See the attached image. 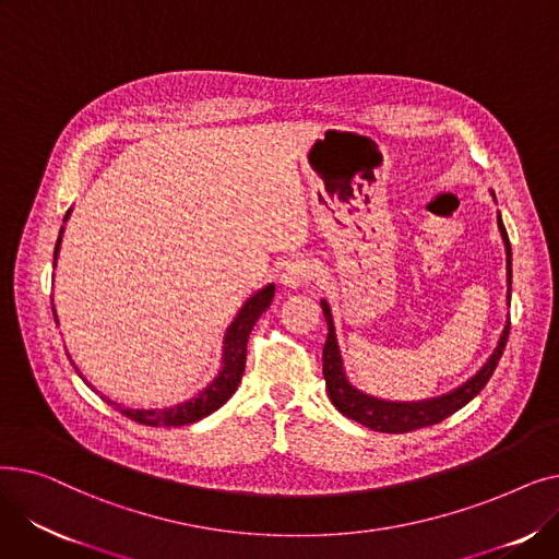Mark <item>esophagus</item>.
<instances>
[{
	"label": "esophagus",
	"instance_id": "esophagus-1",
	"mask_svg": "<svg viewBox=\"0 0 559 559\" xmlns=\"http://www.w3.org/2000/svg\"><path fill=\"white\" fill-rule=\"evenodd\" d=\"M312 278H314V267L308 258H295V260H287L283 264L281 283L285 287H299L304 283H310Z\"/></svg>",
	"mask_w": 559,
	"mask_h": 559
}]
</instances>
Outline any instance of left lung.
Masks as SVG:
<instances>
[{"label":"left lung","instance_id":"left-lung-1","mask_svg":"<svg viewBox=\"0 0 559 559\" xmlns=\"http://www.w3.org/2000/svg\"><path fill=\"white\" fill-rule=\"evenodd\" d=\"M491 197H493V192H491ZM496 222H498V230H501V238L506 242L508 304H510V297H512V247H510V238H508V230L503 226L501 213H498ZM321 310H324L326 324H329L324 356H321V360H324V378H326L329 396L344 417L354 419V421H358V424H362L371 430H378V432H409V430H417V428L435 426L439 421H444L447 417H451L453 413H457L460 407H464L476 394H480V390L487 385V380L491 378L498 360H501V356H503L506 344H508V335H510V319H508L506 329L501 333V340H498L489 360L480 367L478 373H474L460 388L451 390L449 394L435 396V399L413 401V403L403 401L401 403V401L376 399L371 394H365L356 385H350V380H348L346 369H344L337 335H335L331 306H329L326 299H321Z\"/></svg>","mask_w":559,"mask_h":559}]
</instances>
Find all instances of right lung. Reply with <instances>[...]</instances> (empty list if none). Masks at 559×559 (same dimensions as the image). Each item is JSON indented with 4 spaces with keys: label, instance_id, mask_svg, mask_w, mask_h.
<instances>
[{
    "label": "right lung",
    "instance_id": "right-lung-1",
    "mask_svg": "<svg viewBox=\"0 0 559 559\" xmlns=\"http://www.w3.org/2000/svg\"><path fill=\"white\" fill-rule=\"evenodd\" d=\"M72 209L66 213V219L70 217ZM61 240H63V228L58 233V240H56V249H53V267H56V258H58V249H61ZM274 292L276 285L270 283L267 287L258 289L253 297H249L245 301V306L235 314V319L230 321V326L224 333V346H222V369L215 376L213 383L201 390L194 399L183 401L179 405H171V407H156V409H135V407H124L120 403H115L110 399H106L102 394V399L106 403H110L117 413H122L124 417H129L131 421L144 424V426H188L194 424L203 417L213 415L215 409H219L233 394L238 390L242 373H245V362H247V342H249V333L255 326L258 317L267 310L274 301ZM53 321H58L56 310H53ZM70 358V354H68ZM79 373V369H76ZM81 376V373H79ZM83 378V376H81ZM85 380V378H83ZM91 385V383H85ZM93 388V385H91Z\"/></svg>",
    "mask_w": 559,
    "mask_h": 559
}]
</instances>
